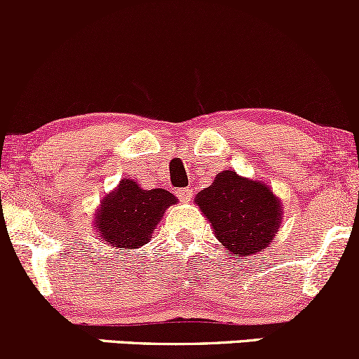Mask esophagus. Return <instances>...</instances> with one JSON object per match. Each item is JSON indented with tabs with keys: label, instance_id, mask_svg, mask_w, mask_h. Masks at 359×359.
<instances>
[{
	"label": "esophagus",
	"instance_id": "obj_1",
	"mask_svg": "<svg viewBox=\"0 0 359 359\" xmlns=\"http://www.w3.org/2000/svg\"><path fill=\"white\" fill-rule=\"evenodd\" d=\"M176 195H178L183 202H190L191 188H178V190H176Z\"/></svg>",
	"mask_w": 359,
	"mask_h": 359
}]
</instances>
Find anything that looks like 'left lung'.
Returning <instances> with one entry per match:
<instances>
[{
	"label": "left lung",
	"mask_w": 359,
	"mask_h": 359,
	"mask_svg": "<svg viewBox=\"0 0 359 359\" xmlns=\"http://www.w3.org/2000/svg\"><path fill=\"white\" fill-rule=\"evenodd\" d=\"M219 243L236 258L251 257L272 243L281 225V202L267 183L222 171L195 197Z\"/></svg>",
	"instance_id": "8db88e82"
}]
</instances>
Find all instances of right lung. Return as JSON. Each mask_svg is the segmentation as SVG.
<instances>
[{"instance_id": "add662e5", "label": "right lung", "mask_w": 359, "mask_h": 359, "mask_svg": "<svg viewBox=\"0 0 359 359\" xmlns=\"http://www.w3.org/2000/svg\"><path fill=\"white\" fill-rule=\"evenodd\" d=\"M178 198L164 188L143 190L134 180H122L101 201L95 215L97 236L108 244L136 250L150 241L164 211Z\"/></svg>"}]
</instances>
